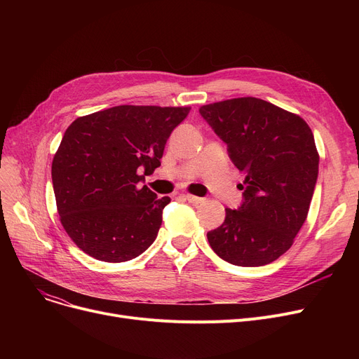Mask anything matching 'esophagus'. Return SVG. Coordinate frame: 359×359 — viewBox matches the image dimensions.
Instances as JSON below:
<instances>
[{"label": "esophagus", "instance_id": "obj_1", "mask_svg": "<svg viewBox=\"0 0 359 359\" xmlns=\"http://www.w3.org/2000/svg\"><path fill=\"white\" fill-rule=\"evenodd\" d=\"M184 196V199H187L189 202H192V203H202L205 199L203 198H199V196H195V195H191V194H186V195H183Z\"/></svg>", "mask_w": 359, "mask_h": 359}]
</instances>
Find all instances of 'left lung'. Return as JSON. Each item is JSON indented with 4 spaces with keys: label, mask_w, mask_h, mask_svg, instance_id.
Instances as JSON below:
<instances>
[{
    "label": "left lung",
    "mask_w": 359,
    "mask_h": 359,
    "mask_svg": "<svg viewBox=\"0 0 359 359\" xmlns=\"http://www.w3.org/2000/svg\"><path fill=\"white\" fill-rule=\"evenodd\" d=\"M244 173L243 202L225 210L206 234L212 250L236 266H263L284 255L307 218L318 175V153L307 122L256 97L199 109Z\"/></svg>",
    "instance_id": "8db88e82"
}]
</instances>
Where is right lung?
Here are the masks:
<instances>
[{
	"instance_id": "add662e5",
	"label": "right lung",
	"mask_w": 359,
	"mask_h": 359,
	"mask_svg": "<svg viewBox=\"0 0 359 359\" xmlns=\"http://www.w3.org/2000/svg\"><path fill=\"white\" fill-rule=\"evenodd\" d=\"M189 110L122 104L68 126L52 183L62 227L83 252L119 263L154 243L170 198L158 199L141 182L161 164L170 134Z\"/></svg>"
}]
</instances>
